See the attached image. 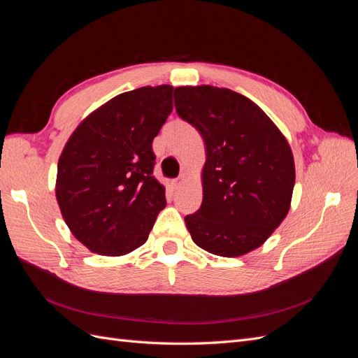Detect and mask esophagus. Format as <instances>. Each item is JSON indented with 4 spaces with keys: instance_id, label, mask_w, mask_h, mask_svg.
Returning a JSON list of instances; mask_svg holds the SVG:
<instances>
[{
    "instance_id": "obj_1",
    "label": "esophagus",
    "mask_w": 358,
    "mask_h": 358,
    "mask_svg": "<svg viewBox=\"0 0 358 358\" xmlns=\"http://www.w3.org/2000/svg\"><path fill=\"white\" fill-rule=\"evenodd\" d=\"M183 180H185V179H183V176H180V178H178V179H173V180H171V188H173V189H178V188L182 185V183H183Z\"/></svg>"
}]
</instances>
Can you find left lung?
Returning a JSON list of instances; mask_svg holds the SVG:
<instances>
[{
  "instance_id": "left-lung-1",
  "label": "left lung",
  "mask_w": 358,
  "mask_h": 358,
  "mask_svg": "<svg viewBox=\"0 0 358 358\" xmlns=\"http://www.w3.org/2000/svg\"><path fill=\"white\" fill-rule=\"evenodd\" d=\"M175 107L206 145L203 201L185 216L204 251L239 257L262 246L289 210L296 182L287 138L242 94L216 86H180Z\"/></svg>"
}]
</instances>
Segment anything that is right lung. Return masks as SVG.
I'll return each mask as SVG.
<instances>
[{"label":"right lung","mask_w":358,"mask_h":358,"mask_svg":"<svg viewBox=\"0 0 358 358\" xmlns=\"http://www.w3.org/2000/svg\"><path fill=\"white\" fill-rule=\"evenodd\" d=\"M173 86L119 94L74 129L58 161L57 200L73 236L117 257L146 241L166 208L152 176L154 137L173 110Z\"/></svg>","instance_id":"1"}]
</instances>
